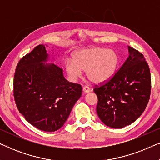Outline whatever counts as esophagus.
Segmentation results:
<instances>
[{
  "instance_id": "1",
  "label": "esophagus",
  "mask_w": 160,
  "mask_h": 160,
  "mask_svg": "<svg viewBox=\"0 0 160 160\" xmlns=\"http://www.w3.org/2000/svg\"><path fill=\"white\" fill-rule=\"evenodd\" d=\"M83 91H84V93H88V92H90V89H89V87L85 86V87H83Z\"/></svg>"
}]
</instances>
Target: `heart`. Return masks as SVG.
Here are the masks:
<instances>
[{"instance_id": "b5f03b06", "label": "heart", "mask_w": 160, "mask_h": 160, "mask_svg": "<svg viewBox=\"0 0 160 160\" xmlns=\"http://www.w3.org/2000/svg\"><path fill=\"white\" fill-rule=\"evenodd\" d=\"M119 56L113 49L92 47L74 52L72 61L65 62V71L71 79L76 80L86 71L87 78L95 84L110 79L119 65Z\"/></svg>"}]
</instances>
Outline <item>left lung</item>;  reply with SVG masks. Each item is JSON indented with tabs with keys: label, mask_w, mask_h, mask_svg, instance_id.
I'll list each match as a JSON object with an SVG mask.
<instances>
[{
	"label": "left lung",
	"mask_w": 160,
	"mask_h": 160,
	"mask_svg": "<svg viewBox=\"0 0 160 160\" xmlns=\"http://www.w3.org/2000/svg\"><path fill=\"white\" fill-rule=\"evenodd\" d=\"M129 57L113 77L96 85V111L103 123L119 129L134 122L145 110L152 87L150 70L141 52L129 47Z\"/></svg>",
	"instance_id": "1"
}]
</instances>
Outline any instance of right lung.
I'll list each match as a JSON object with an SVG mask.
<instances>
[{
	"instance_id": "obj_1",
	"label": "right lung",
	"mask_w": 160,
	"mask_h": 160,
	"mask_svg": "<svg viewBox=\"0 0 160 160\" xmlns=\"http://www.w3.org/2000/svg\"><path fill=\"white\" fill-rule=\"evenodd\" d=\"M47 59L43 45L24 56L17 65L13 90L17 108L25 119L39 130L54 132L68 118L82 87L68 82L58 65L44 64Z\"/></svg>"
}]
</instances>
